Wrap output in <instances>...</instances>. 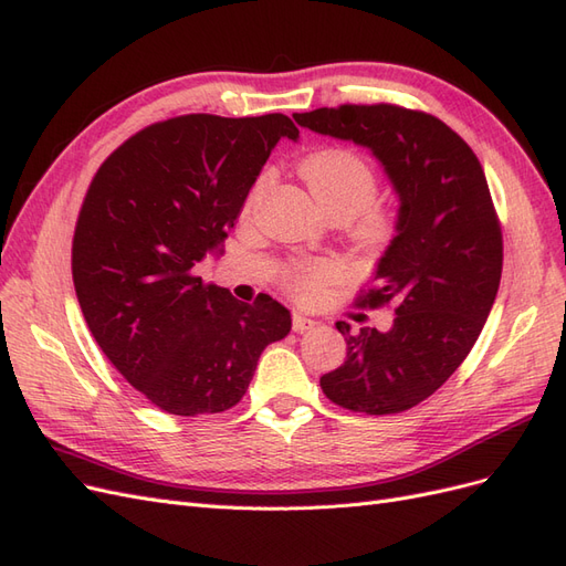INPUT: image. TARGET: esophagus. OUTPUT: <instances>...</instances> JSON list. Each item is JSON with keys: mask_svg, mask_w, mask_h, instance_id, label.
<instances>
[{"mask_svg": "<svg viewBox=\"0 0 566 566\" xmlns=\"http://www.w3.org/2000/svg\"><path fill=\"white\" fill-rule=\"evenodd\" d=\"M314 325H316L314 318H306V316H302V314H295V316H293V331H295V333L312 331Z\"/></svg>", "mask_w": 566, "mask_h": 566, "instance_id": "esophagus-1", "label": "esophagus"}]
</instances>
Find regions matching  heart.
Segmentation results:
<instances>
[{
    "label": "heart",
    "instance_id": "obj_1",
    "mask_svg": "<svg viewBox=\"0 0 566 566\" xmlns=\"http://www.w3.org/2000/svg\"><path fill=\"white\" fill-rule=\"evenodd\" d=\"M300 172L310 184L314 198L328 214L358 217L354 235L368 250L385 248L399 229V217L389 205L375 200L378 196V169L361 153L342 146L321 148L306 156ZM273 184L271 169L260 172L250 186L243 202V214H252L256 202ZM345 276V266L335 260L293 262L283 269V287L302 302H314L323 295L325 285Z\"/></svg>",
    "mask_w": 566,
    "mask_h": 566
}]
</instances>
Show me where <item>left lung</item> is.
Masks as SVG:
<instances>
[{
    "mask_svg": "<svg viewBox=\"0 0 566 566\" xmlns=\"http://www.w3.org/2000/svg\"><path fill=\"white\" fill-rule=\"evenodd\" d=\"M295 123L373 150L397 188L399 229L358 306H394L391 331L335 328L347 358L321 389L339 408L394 416L447 382L482 333L503 273V233L474 150L439 117L394 104L295 113Z\"/></svg>",
    "mask_w": 566,
    "mask_h": 566,
    "instance_id": "left-lung-1",
    "label": "left lung"
}]
</instances>
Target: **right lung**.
Returning <instances> with one entry per match:
<instances>
[{"instance_id":"right-lung-1","label":"right lung","mask_w":566,"mask_h":566,"mask_svg":"<svg viewBox=\"0 0 566 566\" xmlns=\"http://www.w3.org/2000/svg\"><path fill=\"white\" fill-rule=\"evenodd\" d=\"M281 136L283 113H191L117 146L82 200L73 283L94 339L125 380L165 413H224L243 399L290 312L260 293L238 302L196 266L227 238Z\"/></svg>"}]
</instances>
